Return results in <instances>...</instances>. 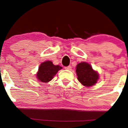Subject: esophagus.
I'll return each instance as SVG.
<instances>
[{
  "mask_svg": "<svg viewBox=\"0 0 128 128\" xmlns=\"http://www.w3.org/2000/svg\"><path fill=\"white\" fill-rule=\"evenodd\" d=\"M64 69H66V70H71L72 69V67H71V66H66V67H64Z\"/></svg>",
  "mask_w": 128,
  "mask_h": 128,
  "instance_id": "esophagus-1",
  "label": "esophagus"
}]
</instances>
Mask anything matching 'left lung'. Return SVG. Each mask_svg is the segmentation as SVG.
<instances>
[{
  "label": "left lung",
  "instance_id": "left-lung-1",
  "mask_svg": "<svg viewBox=\"0 0 128 128\" xmlns=\"http://www.w3.org/2000/svg\"><path fill=\"white\" fill-rule=\"evenodd\" d=\"M76 72L78 81L86 87L94 85L99 78L97 72L94 71L92 66L87 62L79 63L76 66Z\"/></svg>",
  "mask_w": 128,
  "mask_h": 128
}]
</instances>
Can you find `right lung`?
Segmentation results:
<instances>
[{
  "mask_svg": "<svg viewBox=\"0 0 128 128\" xmlns=\"http://www.w3.org/2000/svg\"><path fill=\"white\" fill-rule=\"evenodd\" d=\"M62 68L59 65H54L51 61H45L40 64L36 73V78L40 82L48 83Z\"/></svg>",
  "mask_w": 128,
  "mask_h": 128,
  "instance_id": "obj_1",
  "label": "right lung"
}]
</instances>
